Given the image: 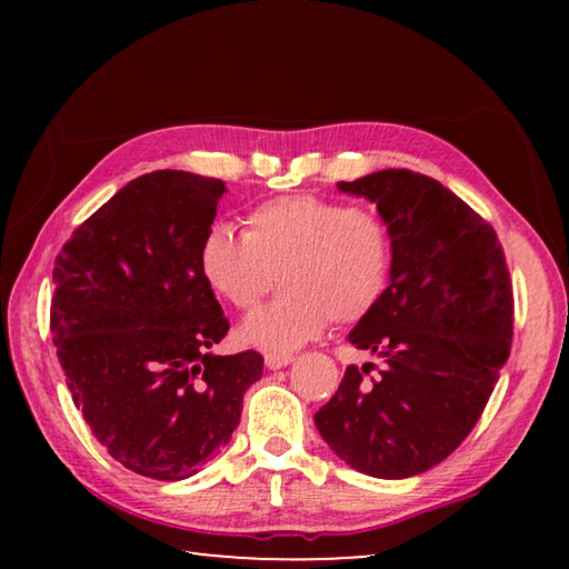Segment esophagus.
<instances>
[{"label":"esophagus","instance_id":"1","mask_svg":"<svg viewBox=\"0 0 569 569\" xmlns=\"http://www.w3.org/2000/svg\"><path fill=\"white\" fill-rule=\"evenodd\" d=\"M263 361H266L268 369L276 371V369H286V366L293 361V356L291 353H266Z\"/></svg>","mask_w":569,"mask_h":569}]
</instances>
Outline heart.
<instances>
[{
	"label": "heart",
	"instance_id": "obj_1",
	"mask_svg": "<svg viewBox=\"0 0 569 569\" xmlns=\"http://www.w3.org/2000/svg\"><path fill=\"white\" fill-rule=\"evenodd\" d=\"M246 236L216 223L200 240L198 271L236 308L261 301L281 273L278 301L256 308L238 339L268 353L301 349L331 319L361 321L387 296L397 240L387 220L319 196L276 198L248 213Z\"/></svg>",
	"mask_w": 569,
	"mask_h": 569
}]
</instances>
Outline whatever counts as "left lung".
<instances>
[{"label":"left lung","instance_id":"obj_1","mask_svg":"<svg viewBox=\"0 0 569 569\" xmlns=\"http://www.w3.org/2000/svg\"><path fill=\"white\" fill-rule=\"evenodd\" d=\"M341 192L377 206L397 240L383 301L349 341L381 359L349 366L316 411L333 455L379 479H407L439 465L475 429L512 341V283L492 226L435 178L379 170Z\"/></svg>","mask_w":569,"mask_h":569}]
</instances>
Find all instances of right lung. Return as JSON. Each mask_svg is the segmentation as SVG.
<instances>
[{
  "label": "right lung",
  "instance_id": "add662e5",
  "mask_svg": "<svg viewBox=\"0 0 569 569\" xmlns=\"http://www.w3.org/2000/svg\"><path fill=\"white\" fill-rule=\"evenodd\" d=\"M223 180L156 170L74 230L52 271L50 329L74 407L142 477L198 475L240 421L263 356L210 353L228 333L198 271Z\"/></svg>",
  "mask_w": 569,
  "mask_h": 569
}]
</instances>
